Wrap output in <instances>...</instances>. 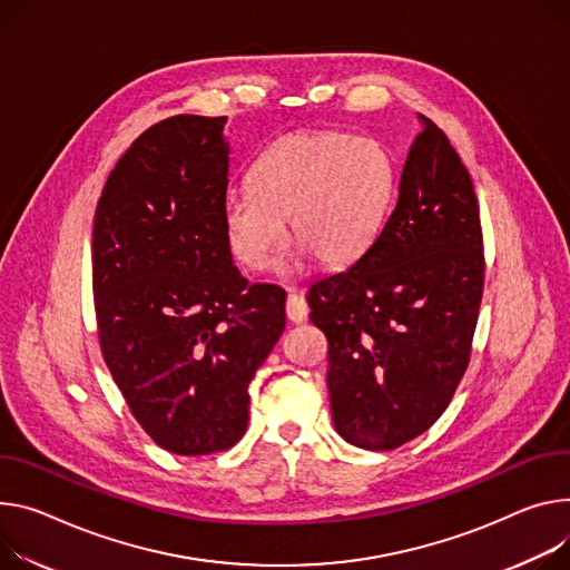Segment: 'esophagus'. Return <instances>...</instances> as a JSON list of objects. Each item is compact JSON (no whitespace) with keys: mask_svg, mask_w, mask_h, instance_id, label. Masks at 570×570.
Here are the masks:
<instances>
[{"mask_svg":"<svg viewBox=\"0 0 570 570\" xmlns=\"http://www.w3.org/2000/svg\"><path fill=\"white\" fill-rule=\"evenodd\" d=\"M306 314H308V306H306L304 297L291 288L286 295V318L291 323H302L306 318Z\"/></svg>","mask_w":570,"mask_h":570,"instance_id":"34e87169","label":"esophagus"}]
</instances>
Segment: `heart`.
Segmentation results:
<instances>
[{
    "mask_svg": "<svg viewBox=\"0 0 570 570\" xmlns=\"http://www.w3.org/2000/svg\"><path fill=\"white\" fill-rule=\"evenodd\" d=\"M391 188L393 164L377 140L293 131L258 157L252 184L223 197L225 238L238 264L256 273L273 262L288 220L299 252L343 266L373 243Z\"/></svg>",
    "mask_w": 570,
    "mask_h": 570,
    "instance_id": "b5f03b06",
    "label": "heart"
}]
</instances>
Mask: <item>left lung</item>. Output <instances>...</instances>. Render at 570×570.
Here are the masks:
<instances>
[{"label": "left lung", "mask_w": 570, "mask_h": 570, "mask_svg": "<svg viewBox=\"0 0 570 570\" xmlns=\"http://www.w3.org/2000/svg\"><path fill=\"white\" fill-rule=\"evenodd\" d=\"M421 122L382 232L306 295L330 343L334 428L364 450H395L441 419L469 368L484 291L473 179L445 134Z\"/></svg>", "instance_id": "left-lung-1"}]
</instances>
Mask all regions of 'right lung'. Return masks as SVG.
<instances>
[{"mask_svg": "<svg viewBox=\"0 0 570 570\" xmlns=\"http://www.w3.org/2000/svg\"><path fill=\"white\" fill-rule=\"evenodd\" d=\"M225 122L173 116L142 131L92 225L101 354L145 434L181 456L240 441L247 386L286 325V293L232 262Z\"/></svg>", "mask_w": 570, "mask_h": 570, "instance_id": "1", "label": "right lung"}]
</instances>
